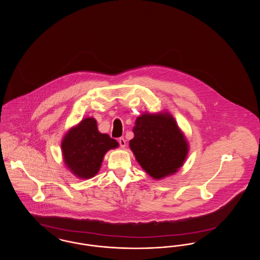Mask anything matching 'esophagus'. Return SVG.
<instances>
[{
	"mask_svg": "<svg viewBox=\"0 0 260 260\" xmlns=\"http://www.w3.org/2000/svg\"><path fill=\"white\" fill-rule=\"evenodd\" d=\"M126 141L124 140V137H121V138H119V143H120V146L122 147V148H124L125 147V143Z\"/></svg>",
	"mask_w": 260,
	"mask_h": 260,
	"instance_id": "1",
	"label": "esophagus"
}]
</instances>
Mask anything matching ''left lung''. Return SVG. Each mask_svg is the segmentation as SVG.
<instances>
[{
    "label": "left lung",
    "instance_id": "obj_1",
    "mask_svg": "<svg viewBox=\"0 0 260 260\" xmlns=\"http://www.w3.org/2000/svg\"><path fill=\"white\" fill-rule=\"evenodd\" d=\"M135 124L129 148L151 177L161 179L183 166L189 144L171 113L145 112L136 118Z\"/></svg>",
    "mask_w": 260,
    "mask_h": 260
}]
</instances>
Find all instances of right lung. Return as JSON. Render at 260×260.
I'll return each mask as SVG.
<instances>
[{
  "label": "right lung",
  "instance_id": "obj_1",
  "mask_svg": "<svg viewBox=\"0 0 260 260\" xmlns=\"http://www.w3.org/2000/svg\"><path fill=\"white\" fill-rule=\"evenodd\" d=\"M118 147L117 140L99 132L96 120L92 117L72 126L61 141L64 165L80 179L93 177L99 173L105 154Z\"/></svg>",
  "mask_w": 260,
  "mask_h": 260
}]
</instances>
